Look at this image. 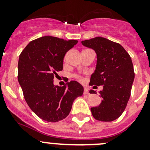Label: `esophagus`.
I'll use <instances>...</instances> for the list:
<instances>
[{
    "label": "esophagus",
    "instance_id": "34e87169",
    "mask_svg": "<svg viewBox=\"0 0 150 150\" xmlns=\"http://www.w3.org/2000/svg\"><path fill=\"white\" fill-rule=\"evenodd\" d=\"M83 94H85V95H88V94H89L88 90V88H84V91H83Z\"/></svg>",
    "mask_w": 150,
    "mask_h": 150
}]
</instances>
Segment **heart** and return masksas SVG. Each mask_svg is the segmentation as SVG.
Masks as SVG:
<instances>
[{
    "label": "heart",
    "mask_w": 150,
    "mask_h": 150,
    "mask_svg": "<svg viewBox=\"0 0 150 150\" xmlns=\"http://www.w3.org/2000/svg\"><path fill=\"white\" fill-rule=\"evenodd\" d=\"M74 76H75V78H76L77 79L79 80V81H83V78H82V77L80 76V75H74Z\"/></svg>",
    "instance_id": "1"
}]
</instances>
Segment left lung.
I'll return each mask as SVG.
<instances>
[{"mask_svg":"<svg viewBox=\"0 0 150 150\" xmlns=\"http://www.w3.org/2000/svg\"><path fill=\"white\" fill-rule=\"evenodd\" d=\"M83 46L96 53V67L91 77L90 86H103L102 100L98 107H91L96 120L110 122L118 118L125 110L131 96L134 80L131 58L119 43L102 37L83 40ZM91 90V93H95Z\"/></svg>","mask_w":150,"mask_h":150,"instance_id":"1","label":"left lung"}]
</instances>
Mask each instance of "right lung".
I'll use <instances>...</instances> for the list:
<instances>
[{"label":"right lung","mask_w":150,"mask_h":150,"mask_svg":"<svg viewBox=\"0 0 150 150\" xmlns=\"http://www.w3.org/2000/svg\"><path fill=\"white\" fill-rule=\"evenodd\" d=\"M77 43L44 36L30 42L19 55L18 81L28 106L42 120L55 122L64 119L74 100L83 93V87L77 81L62 87L54 85L66 53Z\"/></svg>","instance_id":"1"}]
</instances>
